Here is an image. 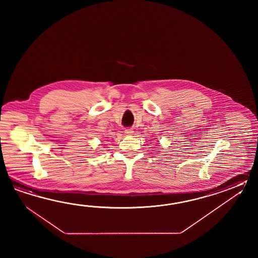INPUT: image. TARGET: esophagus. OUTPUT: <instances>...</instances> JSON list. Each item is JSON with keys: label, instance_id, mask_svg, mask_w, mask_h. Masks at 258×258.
<instances>
[{"label": "esophagus", "instance_id": "1", "mask_svg": "<svg viewBox=\"0 0 258 258\" xmlns=\"http://www.w3.org/2000/svg\"><path fill=\"white\" fill-rule=\"evenodd\" d=\"M124 134L126 136H131V135L134 134V130L132 128H127V129H125V131H124Z\"/></svg>", "mask_w": 258, "mask_h": 258}]
</instances>
